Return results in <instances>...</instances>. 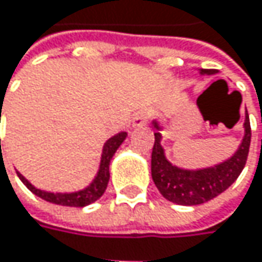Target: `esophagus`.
<instances>
[{"instance_id": "esophagus-1", "label": "esophagus", "mask_w": 262, "mask_h": 262, "mask_svg": "<svg viewBox=\"0 0 262 262\" xmlns=\"http://www.w3.org/2000/svg\"><path fill=\"white\" fill-rule=\"evenodd\" d=\"M148 123V112L147 111H138L132 120V126L136 127V129H141V127H145Z\"/></svg>"}]
</instances>
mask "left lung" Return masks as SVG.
I'll list each match as a JSON object with an SVG mask.
<instances>
[{
	"label": "left lung",
	"mask_w": 262,
	"mask_h": 262,
	"mask_svg": "<svg viewBox=\"0 0 262 262\" xmlns=\"http://www.w3.org/2000/svg\"><path fill=\"white\" fill-rule=\"evenodd\" d=\"M215 70H200V74L212 76L215 74ZM199 101V100H197ZM155 144L151 151V178L159 192L170 202L183 206H192V205H202L223 191H226L232 183L235 182L239 173L243 171L249 147H250V121L246 111L244 118V136L235 153L214 165L206 168H197V170H186L173 165L164 151V147L161 144L162 127L155 120Z\"/></svg>",
	"instance_id": "8db88e82"
}]
</instances>
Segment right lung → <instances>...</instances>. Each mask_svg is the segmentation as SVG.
I'll return each instance as SVG.
<instances>
[{"instance_id": "obj_1", "label": "right lung", "mask_w": 262, "mask_h": 262, "mask_svg": "<svg viewBox=\"0 0 262 262\" xmlns=\"http://www.w3.org/2000/svg\"><path fill=\"white\" fill-rule=\"evenodd\" d=\"M126 138H127V132H120V133L114 135L112 138H109L104 142L103 151H101V161H100V167H98L97 176L94 178V181L89 183L86 188L79 189V191H74V192H51V191H43V189H39L34 185H31L19 171H16L18 173V178L23 181V183L26 185L33 194H36L37 197H40V199H43V200H47L50 203L62 205V206H76V208L88 206V205L94 203L95 200H98L104 194V191L107 188V183H109V178H111V174H109L111 161H112L115 151L124 142Z\"/></svg>"}]
</instances>
